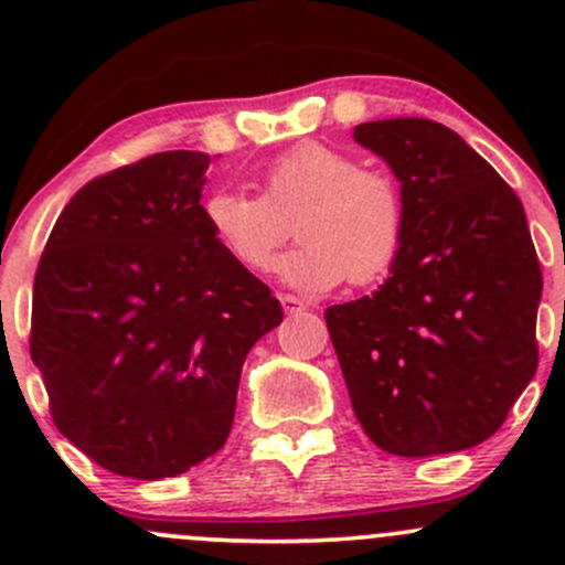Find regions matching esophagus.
Segmentation results:
<instances>
[{
  "instance_id": "obj_1",
  "label": "esophagus",
  "mask_w": 565,
  "mask_h": 565,
  "mask_svg": "<svg viewBox=\"0 0 565 565\" xmlns=\"http://www.w3.org/2000/svg\"><path fill=\"white\" fill-rule=\"evenodd\" d=\"M281 309L287 311V315H300V311H306V303L300 298H295V295H281Z\"/></svg>"
}]
</instances>
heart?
Listing matches in <instances>:
<instances>
[{"instance_id": "obj_1", "label": "heart", "mask_w": 565, "mask_h": 565, "mask_svg": "<svg viewBox=\"0 0 565 565\" xmlns=\"http://www.w3.org/2000/svg\"><path fill=\"white\" fill-rule=\"evenodd\" d=\"M259 188L262 196L224 188L202 204L210 237L243 270L273 265L289 221L300 243L284 256L278 276L292 287L328 292L344 276L361 287L396 259L404 232L398 188L347 152L306 141L273 158Z\"/></svg>"}]
</instances>
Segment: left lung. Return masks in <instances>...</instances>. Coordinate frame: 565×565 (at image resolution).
Wrapping results in <instances>:
<instances>
[{
	"mask_svg": "<svg viewBox=\"0 0 565 565\" xmlns=\"http://www.w3.org/2000/svg\"><path fill=\"white\" fill-rule=\"evenodd\" d=\"M352 136L402 182L404 210L391 276L324 311L352 409L396 457L465 451L503 426L539 366L525 210L446 125L398 117Z\"/></svg>",
	"mask_w": 565,
	"mask_h": 565,
	"instance_id": "left-lung-1",
	"label": "left lung"
}]
</instances>
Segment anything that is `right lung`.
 Instances as JSON below:
<instances>
[{
  "mask_svg": "<svg viewBox=\"0 0 565 565\" xmlns=\"http://www.w3.org/2000/svg\"><path fill=\"white\" fill-rule=\"evenodd\" d=\"M207 167L172 150L87 182L40 256L30 352L51 418L117 476L172 478L221 451L246 355L284 319L210 237Z\"/></svg>",
  "mask_w": 565,
  "mask_h": 565,
  "instance_id": "right-lung-1",
  "label": "right lung"
}]
</instances>
